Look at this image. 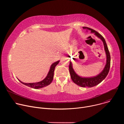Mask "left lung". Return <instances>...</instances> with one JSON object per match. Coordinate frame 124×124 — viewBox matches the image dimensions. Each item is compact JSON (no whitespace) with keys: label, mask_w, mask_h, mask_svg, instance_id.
Listing matches in <instances>:
<instances>
[{"label":"left lung","mask_w":124,"mask_h":124,"mask_svg":"<svg viewBox=\"0 0 124 124\" xmlns=\"http://www.w3.org/2000/svg\"><path fill=\"white\" fill-rule=\"evenodd\" d=\"M83 28L87 30H86L87 32H88V30H90L91 33H94L96 36L101 39L106 54V58H107L106 64L102 71L99 74L92 77H82L78 75L75 71L71 61L70 62L69 71L70 78L75 83L82 87H92L100 83L108 74L110 66V55L107 43L104 38L100 33L91 28L87 27H83Z\"/></svg>","instance_id":"left-lung-1"}]
</instances>
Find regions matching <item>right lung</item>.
Instances as JSON below:
<instances>
[{"instance_id":"1","label":"right lung","mask_w":124,"mask_h":124,"mask_svg":"<svg viewBox=\"0 0 124 124\" xmlns=\"http://www.w3.org/2000/svg\"><path fill=\"white\" fill-rule=\"evenodd\" d=\"M59 61L60 60L57 61L51 64L47 76L43 80H42L41 81H39L38 82H35V83H24L21 81L18 78H17V79H18L23 84L26 86H27L28 87H30L31 88H34V89H40V88H42L44 87H46L49 85L52 82L53 79H54V69L56 66L59 63Z\"/></svg>"}]
</instances>
